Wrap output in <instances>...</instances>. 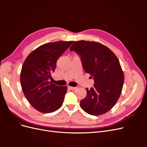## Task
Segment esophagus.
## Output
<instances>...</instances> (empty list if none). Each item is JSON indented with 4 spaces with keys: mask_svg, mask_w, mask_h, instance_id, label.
I'll return each instance as SVG.
<instances>
[{
    "mask_svg": "<svg viewBox=\"0 0 147 147\" xmlns=\"http://www.w3.org/2000/svg\"><path fill=\"white\" fill-rule=\"evenodd\" d=\"M67 88L69 89H70V90H75L77 88V87H72V86H67Z\"/></svg>",
    "mask_w": 147,
    "mask_h": 147,
    "instance_id": "esophagus-1",
    "label": "esophagus"
}]
</instances>
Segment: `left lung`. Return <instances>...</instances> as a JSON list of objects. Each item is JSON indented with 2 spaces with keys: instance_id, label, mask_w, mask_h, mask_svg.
Here are the masks:
<instances>
[{
  "instance_id": "1",
  "label": "left lung",
  "mask_w": 147,
  "mask_h": 147,
  "mask_svg": "<svg viewBox=\"0 0 147 147\" xmlns=\"http://www.w3.org/2000/svg\"><path fill=\"white\" fill-rule=\"evenodd\" d=\"M80 57L83 68L91 75L94 84L80 101L82 109L91 115L109 112L121 95L124 74L119 62L109 48L90 41L75 42L70 48Z\"/></svg>"
}]
</instances>
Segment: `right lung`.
<instances>
[{
  "mask_svg": "<svg viewBox=\"0 0 147 147\" xmlns=\"http://www.w3.org/2000/svg\"><path fill=\"white\" fill-rule=\"evenodd\" d=\"M73 42L45 43L30 53L24 62L20 75L22 90L30 104L40 112H53L63 105L67 88L49 80L57 60Z\"/></svg>",
  "mask_w": 147,
  "mask_h": 147,
  "instance_id": "obj_1",
  "label": "right lung"
}]
</instances>
